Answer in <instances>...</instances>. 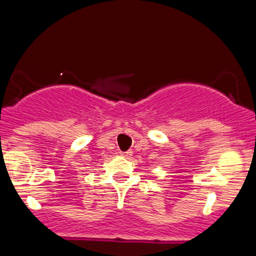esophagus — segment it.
Segmentation results:
<instances>
[{"label": "esophagus", "mask_w": 256, "mask_h": 256, "mask_svg": "<svg viewBox=\"0 0 256 256\" xmlns=\"http://www.w3.org/2000/svg\"><path fill=\"white\" fill-rule=\"evenodd\" d=\"M121 154H122V156H132V150L124 152V153H121Z\"/></svg>", "instance_id": "34e87169"}]
</instances>
